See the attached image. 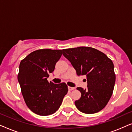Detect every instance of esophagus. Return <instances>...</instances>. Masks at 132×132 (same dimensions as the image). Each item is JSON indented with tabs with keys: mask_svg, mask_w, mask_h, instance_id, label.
I'll list each match as a JSON object with an SVG mask.
<instances>
[{
	"mask_svg": "<svg viewBox=\"0 0 132 132\" xmlns=\"http://www.w3.org/2000/svg\"><path fill=\"white\" fill-rule=\"evenodd\" d=\"M68 90H70V91H73V90L75 89V88L71 87V86H68Z\"/></svg>",
	"mask_w": 132,
	"mask_h": 132,
	"instance_id": "esophagus-1",
	"label": "esophagus"
}]
</instances>
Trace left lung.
<instances>
[{"instance_id":"left-lung-1","label":"left lung","mask_w":132,"mask_h":132,"mask_svg":"<svg viewBox=\"0 0 132 132\" xmlns=\"http://www.w3.org/2000/svg\"><path fill=\"white\" fill-rule=\"evenodd\" d=\"M62 54L71 62L77 76H86L87 89L77 88L81 97L75 101L76 108L88 114L100 111L108 104L114 88L112 61L103 52L89 47L63 49Z\"/></svg>"}]
</instances>
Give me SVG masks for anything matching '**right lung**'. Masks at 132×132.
<instances>
[{"instance_id": "obj_1", "label": "right lung", "mask_w": 132, "mask_h": 132, "mask_svg": "<svg viewBox=\"0 0 132 132\" xmlns=\"http://www.w3.org/2000/svg\"><path fill=\"white\" fill-rule=\"evenodd\" d=\"M61 55V50L39 49L29 54L20 64L17 78L21 93L27 106L36 114H53L67 94L65 83L55 84L47 80Z\"/></svg>"}]
</instances>
